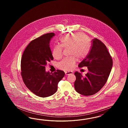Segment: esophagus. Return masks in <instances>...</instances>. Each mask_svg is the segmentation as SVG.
Wrapping results in <instances>:
<instances>
[{"label":"esophagus","mask_w":128,"mask_h":128,"mask_svg":"<svg viewBox=\"0 0 128 128\" xmlns=\"http://www.w3.org/2000/svg\"><path fill=\"white\" fill-rule=\"evenodd\" d=\"M73 73L72 72H65V74L66 76H68V75H70V74H72Z\"/></svg>","instance_id":"1"}]
</instances>
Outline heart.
I'll use <instances>...</instances> for the list:
<instances>
[{"label": "heart", "instance_id": "b5f03b06", "mask_svg": "<svg viewBox=\"0 0 128 128\" xmlns=\"http://www.w3.org/2000/svg\"><path fill=\"white\" fill-rule=\"evenodd\" d=\"M60 46H54L52 55L55 59L60 60L63 56V48H69L71 57L63 60L58 64V68L64 70H70L74 68L76 58L80 60L85 58L89 53L90 43L87 37L80 33H72L63 36L60 39Z\"/></svg>", "mask_w": 128, "mask_h": 128}]
</instances>
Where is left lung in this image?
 <instances>
[{"mask_svg":"<svg viewBox=\"0 0 128 128\" xmlns=\"http://www.w3.org/2000/svg\"><path fill=\"white\" fill-rule=\"evenodd\" d=\"M112 66V58L106 47L100 40L93 39L89 54L78 65L79 68L87 66L88 72L84 77L78 71L74 73L76 90L84 96L98 92L107 81Z\"/></svg>","mask_w":128,"mask_h":128,"instance_id":"1","label":"left lung"}]
</instances>
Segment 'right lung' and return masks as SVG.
Wrapping results in <instances>:
<instances>
[{"instance_id":"1","label":"right lung","mask_w":128,"mask_h":128,"mask_svg":"<svg viewBox=\"0 0 128 128\" xmlns=\"http://www.w3.org/2000/svg\"><path fill=\"white\" fill-rule=\"evenodd\" d=\"M54 33H47L32 40L26 47L21 60V75L28 89L39 97L46 98L54 94L58 84L65 76L57 70L50 73L46 71L47 63L54 60L50 42Z\"/></svg>"}]
</instances>
